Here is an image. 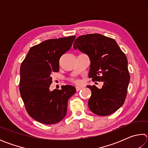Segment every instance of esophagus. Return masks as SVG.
I'll return each instance as SVG.
<instances>
[{"mask_svg":"<svg viewBox=\"0 0 148 148\" xmlns=\"http://www.w3.org/2000/svg\"><path fill=\"white\" fill-rule=\"evenodd\" d=\"M81 89H82V87H78V86L76 87V91H79V90Z\"/></svg>","mask_w":148,"mask_h":148,"instance_id":"34e87169","label":"esophagus"}]
</instances>
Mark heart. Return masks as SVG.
<instances>
[{
	"instance_id": "heart-1",
	"label": "heart",
	"mask_w": 148,
	"mask_h": 148,
	"mask_svg": "<svg viewBox=\"0 0 148 148\" xmlns=\"http://www.w3.org/2000/svg\"><path fill=\"white\" fill-rule=\"evenodd\" d=\"M71 81L75 84H80V80L77 78H72Z\"/></svg>"
}]
</instances>
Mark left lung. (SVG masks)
Masks as SVG:
<instances>
[{"label":"left lung","instance_id":"left-lung-1","mask_svg":"<svg viewBox=\"0 0 148 148\" xmlns=\"http://www.w3.org/2000/svg\"><path fill=\"white\" fill-rule=\"evenodd\" d=\"M74 48L89 56V77L92 82L103 83L101 89L87 86L91 91L89 109L101 116L113 114L123 104L127 97L130 75L125 54L115 40L100 34L77 37Z\"/></svg>","mask_w":148,"mask_h":148}]
</instances>
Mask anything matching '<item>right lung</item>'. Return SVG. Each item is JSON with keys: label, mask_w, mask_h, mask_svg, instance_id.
<instances>
[{"label": "right lung", "mask_w": 148, "mask_h": 148, "mask_svg": "<svg viewBox=\"0 0 148 148\" xmlns=\"http://www.w3.org/2000/svg\"><path fill=\"white\" fill-rule=\"evenodd\" d=\"M76 36L49 39L32 46L20 67L19 92L27 113L41 123H59L66 114L74 86L49 91L51 74L59 71V59L71 49Z\"/></svg>", "instance_id": "obj_1"}]
</instances>
